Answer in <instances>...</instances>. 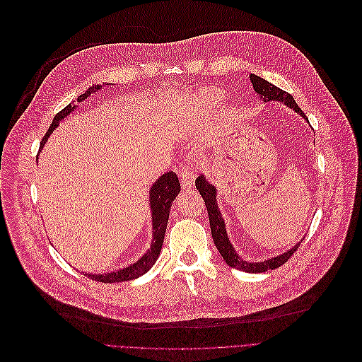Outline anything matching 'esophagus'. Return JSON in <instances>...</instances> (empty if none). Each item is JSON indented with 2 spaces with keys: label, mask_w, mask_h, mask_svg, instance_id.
Instances as JSON below:
<instances>
[{
  "label": "esophagus",
  "mask_w": 362,
  "mask_h": 362,
  "mask_svg": "<svg viewBox=\"0 0 362 362\" xmlns=\"http://www.w3.org/2000/svg\"><path fill=\"white\" fill-rule=\"evenodd\" d=\"M180 178H181L182 188L189 189L194 185V181H195V171L191 167L184 165L180 171Z\"/></svg>",
  "instance_id": "obj_1"
}]
</instances>
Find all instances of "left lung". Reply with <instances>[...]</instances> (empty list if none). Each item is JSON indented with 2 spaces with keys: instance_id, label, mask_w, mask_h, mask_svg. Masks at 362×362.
<instances>
[{
  "instance_id": "1",
  "label": "left lung",
  "mask_w": 362,
  "mask_h": 362,
  "mask_svg": "<svg viewBox=\"0 0 362 362\" xmlns=\"http://www.w3.org/2000/svg\"><path fill=\"white\" fill-rule=\"evenodd\" d=\"M250 80L252 83L254 91L259 95V98L264 103H268V101L284 103L286 107L293 108L296 112L301 114L308 121V118L305 117L303 110L298 107V104L296 103L293 95L279 90L274 84L265 81L264 78H261L255 74H250ZM195 187H197L198 192L201 194V197L205 202L206 211H208L209 227H211V234H212L214 244H215L216 250L220 251L223 259L230 267L237 268V269H243L245 272H254V274L265 272L268 269H275V268L281 267L282 264H285L288 259L291 258V255L298 250L301 243H298L291 250L285 251L281 255H276L274 258H269V259H265V261H261V262H247V261L241 259V257L237 254L235 248L230 243V238H228V234H227V230H226V223H224V218H223V214L220 212L218 204H216V188L212 184H209L208 180H205L204 175H199L195 180Z\"/></svg>"
}]
</instances>
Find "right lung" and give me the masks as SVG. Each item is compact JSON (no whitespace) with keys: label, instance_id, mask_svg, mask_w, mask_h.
<instances>
[{"label":"right lung","instance_id":"obj_1","mask_svg":"<svg viewBox=\"0 0 362 362\" xmlns=\"http://www.w3.org/2000/svg\"><path fill=\"white\" fill-rule=\"evenodd\" d=\"M103 86H93L90 87L84 94H81L77 98V103L84 101L86 98H88L93 93L98 91ZM77 105L68 104L64 110H61L52 119L47 134L44 135V138L41 139L40 144V151L42 150V147L45 146V142L48 139V136L51 135V132L58 127L59 121H62L64 118H66L72 111L76 110ZM181 191V185L178 181V177L175 173H165L163 174L150 188V208H151V215H153V241H151V248L144 254L136 262L121 268L118 271H112V272H107V274H87L88 278L94 279V281H100V282H105V284H111V282H122V281H129V279H135L141 275L146 274L147 271L151 269V267L156 264L157 258L160 257L161 248H163V243H164V235H165V230H167V224H168V218H170V211H171V205L173 201L175 199V197L180 194Z\"/></svg>","mask_w":362,"mask_h":362}]
</instances>
